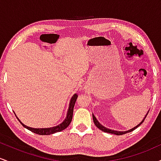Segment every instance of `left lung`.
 I'll return each mask as SVG.
<instances>
[{
  "instance_id": "1",
  "label": "left lung",
  "mask_w": 161,
  "mask_h": 161,
  "mask_svg": "<svg viewBox=\"0 0 161 161\" xmlns=\"http://www.w3.org/2000/svg\"><path fill=\"white\" fill-rule=\"evenodd\" d=\"M148 112H149V110H148ZM148 112H147V114H148ZM147 114H146L145 116V118H144V119H142V121L141 122V123H139V124H138L137 125H136V126H135L134 128H132V129H129V130H127V131H123V132H121V131H116V130H113V129H110L106 128V127H104V125H101V123H100L99 122L97 121V119H96V117H95V116H94V114H92V117H93V121H94V123H95V124L96 126H97V128H98L99 129H101V131H103V132H108V133H111V134L116 135V136H120V135H123V134L128 133V132H132V131H133L134 129H136V128H137V127L139 126V125H141L142 123H143V122H144V120H145V118H146V116H147Z\"/></svg>"
}]
</instances>
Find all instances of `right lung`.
I'll list each match as a JSON object with an SVG mask.
<instances>
[{
	"label": "right lung",
	"instance_id": "1",
	"mask_svg": "<svg viewBox=\"0 0 161 161\" xmlns=\"http://www.w3.org/2000/svg\"><path fill=\"white\" fill-rule=\"evenodd\" d=\"M77 97H78V95L76 94H74L72 97L71 100H70V102H69V109H68V111L67 114H66V116L64 121L62 122L60 124L56 125V126H53V127H50V128H38V129H35V128H32V127H29L27 126V125H24L21 121L19 120V118L16 116V118L18 119V120L20 122L22 125H23L25 128H26L29 130H30L31 132H34V133L38 134V135H42V136H47V135H51V134H53V133H56V132H61V131L65 129L66 128H67L69 126V125L71 123L72 119H73V108H74V105L75 103V101H76ZM16 115V114H15Z\"/></svg>",
	"mask_w": 161,
	"mask_h": 161
}]
</instances>
